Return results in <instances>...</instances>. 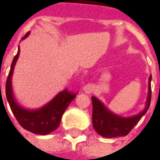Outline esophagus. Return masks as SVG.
I'll list each match as a JSON object with an SVG mask.
<instances>
[{"label":"esophagus","instance_id":"obj_1","mask_svg":"<svg viewBox=\"0 0 160 160\" xmlns=\"http://www.w3.org/2000/svg\"><path fill=\"white\" fill-rule=\"evenodd\" d=\"M94 89H95V86H94L93 84H91V83H88L87 85H85L84 88H83L84 92L87 94H91L94 91Z\"/></svg>","mask_w":160,"mask_h":160}]
</instances>
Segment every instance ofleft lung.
I'll return each instance as SVG.
<instances>
[{
  "instance_id": "obj_1",
  "label": "left lung",
  "mask_w": 160,
  "mask_h": 160,
  "mask_svg": "<svg viewBox=\"0 0 160 160\" xmlns=\"http://www.w3.org/2000/svg\"><path fill=\"white\" fill-rule=\"evenodd\" d=\"M151 76L149 78V94L147 98L146 107L139 115L132 117H121L115 115L104 106V104L97 98L92 97V123L95 131L103 137L113 138L118 136H126L132 129L138 123L141 118L148 111L151 100Z\"/></svg>"
}]
</instances>
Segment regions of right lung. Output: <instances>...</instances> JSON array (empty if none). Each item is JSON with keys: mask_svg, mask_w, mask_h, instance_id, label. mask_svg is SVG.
Segmentation results:
<instances>
[{"mask_svg": "<svg viewBox=\"0 0 160 160\" xmlns=\"http://www.w3.org/2000/svg\"><path fill=\"white\" fill-rule=\"evenodd\" d=\"M28 36V33L25 35V38ZM19 48L18 53L11 62V70L6 81V98L10 104L11 111L16 117L18 123L27 131H29L36 134L45 135L58 128L60 122L64 111L68 106L76 97V93L69 91L67 88L60 92L47 105L37 110H28L18 106L14 99L12 88H11V76L13 69L18 58L19 56ZM1 92V85H0Z\"/></svg>", "mask_w": 160, "mask_h": 160, "instance_id": "obj_1", "label": "right lung"}]
</instances>
